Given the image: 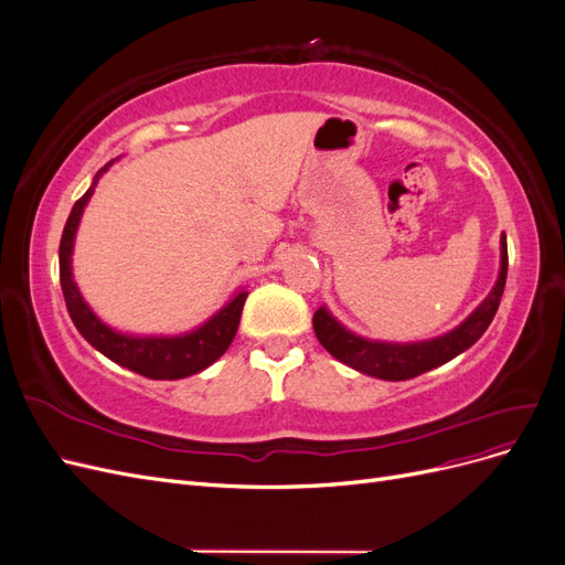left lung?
I'll list each match as a JSON object with an SVG mask.
<instances>
[{"label":"left lung","instance_id":"obj_1","mask_svg":"<svg viewBox=\"0 0 565 565\" xmlns=\"http://www.w3.org/2000/svg\"><path fill=\"white\" fill-rule=\"evenodd\" d=\"M502 249V264H500V276L490 295L481 301V306L448 334H440L429 341H413V344H391V341H372L365 337H358L349 332L344 324H341L332 313L324 309H318L313 313V330L320 344L328 349L337 361L344 365L370 374V377L386 380V382H403L413 380L422 372H429L443 363L452 361L455 355L473 347L478 339L483 337L488 324L492 322L494 313H498V306L504 292L507 282V235L500 241Z\"/></svg>","mask_w":565,"mask_h":565}]
</instances>
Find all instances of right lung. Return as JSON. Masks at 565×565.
Wrapping results in <instances>:
<instances>
[{"label":"right lung","mask_w":565,"mask_h":565,"mask_svg":"<svg viewBox=\"0 0 565 565\" xmlns=\"http://www.w3.org/2000/svg\"><path fill=\"white\" fill-rule=\"evenodd\" d=\"M113 162H108L104 169H98L89 191L75 202V207L71 216H67L63 235H61L58 270H61V289L65 297L67 313H71L79 334L87 339L96 351L110 358L113 363L122 365L131 372H139L148 380L191 377V374L210 367L214 361H218V358L224 355L226 349L231 347V341L237 332V324H241L247 292H237L224 309L214 313L204 324H200L198 330L179 334V337H131L108 328V324L89 309V303L82 299L79 289L73 280V247H75V233L79 226L82 212L87 207L89 198L94 195L98 179L104 177V172Z\"/></svg>","instance_id":"obj_1"}]
</instances>
